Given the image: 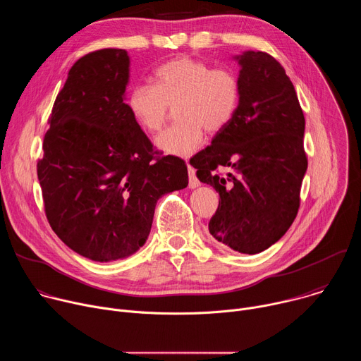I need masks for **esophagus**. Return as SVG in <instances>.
Segmentation results:
<instances>
[{
	"mask_svg": "<svg viewBox=\"0 0 361 361\" xmlns=\"http://www.w3.org/2000/svg\"><path fill=\"white\" fill-rule=\"evenodd\" d=\"M198 185H200V181H198L197 176H195V171H194V169L188 164V187H190V188H197Z\"/></svg>",
	"mask_w": 361,
	"mask_h": 361,
	"instance_id": "obj_1",
	"label": "esophagus"
}]
</instances>
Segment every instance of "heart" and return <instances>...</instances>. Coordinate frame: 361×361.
Masks as SVG:
<instances>
[{
  "mask_svg": "<svg viewBox=\"0 0 361 361\" xmlns=\"http://www.w3.org/2000/svg\"><path fill=\"white\" fill-rule=\"evenodd\" d=\"M152 85L137 84L128 91L127 106L135 123L148 134L164 127L170 107L178 123L156 141L170 156L187 157L210 134L223 131L234 118L241 95L237 74L213 68L191 57H177L161 64L152 75Z\"/></svg>",
  "mask_w": 361,
  "mask_h": 361,
  "instance_id": "obj_1",
  "label": "heart"
}]
</instances>
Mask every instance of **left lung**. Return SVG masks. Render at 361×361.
Returning a JSON list of instances; mask_svg holds the SVG:
<instances>
[{
  "mask_svg": "<svg viewBox=\"0 0 361 361\" xmlns=\"http://www.w3.org/2000/svg\"><path fill=\"white\" fill-rule=\"evenodd\" d=\"M235 60L237 113L190 164L220 195L210 234L234 251L257 254L279 241L297 216L307 170L305 121L294 85L274 57L245 51Z\"/></svg>",
  "mask_w": 361,
  "mask_h": 361,
  "instance_id": "8db88e82",
  "label": "left lung"
}]
</instances>
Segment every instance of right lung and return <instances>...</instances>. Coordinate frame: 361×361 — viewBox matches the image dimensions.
<instances>
[{
    "label": "right lung",
    "instance_id": "right-lung-1",
    "mask_svg": "<svg viewBox=\"0 0 361 361\" xmlns=\"http://www.w3.org/2000/svg\"><path fill=\"white\" fill-rule=\"evenodd\" d=\"M126 49L104 48L68 71L37 163L47 220L73 251L94 262L144 245L157 200L188 185L185 163L157 151L124 102Z\"/></svg>",
    "mask_w": 361,
    "mask_h": 361
}]
</instances>
